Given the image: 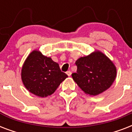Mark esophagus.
<instances>
[{
	"instance_id": "1",
	"label": "esophagus",
	"mask_w": 132,
	"mask_h": 132,
	"mask_svg": "<svg viewBox=\"0 0 132 132\" xmlns=\"http://www.w3.org/2000/svg\"><path fill=\"white\" fill-rule=\"evenodd\" d=\"M71 73H72V72H70V70H68V71H67V72H66V74H67V75H68V76H69V77L71 75Z\"/></svg>"
}]
</instances>
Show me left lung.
I'll return each mask as SVG.
<instances>
[{"label":"left lung","mask_w":132,"mask_h":132,"mask_svg":"<svg viewBox=\"0 0 132 132\" xmlns=\"http://www.w3.org/2000/svg\"><path fill=\"white\" fill-rule=\"evenodd\" d=\"M77 72L72 74L75 82L87 94L96 96L112 85L117 77V68L104 53L95 51L75 62Z\"/></svg>","instance_id":"left-lung-1"}]
</instances>
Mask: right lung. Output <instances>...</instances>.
Instances as JSON below:
<instances>
[{
	"label": "right lung",
	"instance_id": "obj_1",
	"mask_svg": "<svg viewBox=\"0 0 132 132\" xmlns=\"http://www.w3.org/2000/svg\"><path fill=\"white\" fill-rule=\"evenodd\" d=\"M68 75L62 72L57 63L34 50L22 67L21 79L31 93L40 97L51 95Z\"/></svg>",
	"mask_w": 132,
	"mask_h": 132
}]
</instances>
